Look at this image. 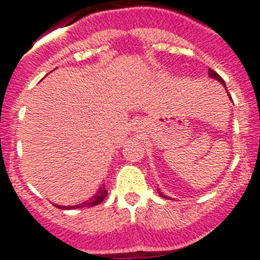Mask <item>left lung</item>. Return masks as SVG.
I'll list each match as a JSON object with an SVG mask.
<instances>
[{
	"label": "left lung",
	"mask_w": 260,
	"mask_h": 260,
	"mask_svg": "<svg viewBox=\"0 0 260 260\" xmlns=\"http://www.w3.org/2000/svg\"><path fill=\"white\" fill-rule=\"evenodd\" d=\"M208 75H210L211 78H213V79H216V80H219L220 83L222 84V86L225 87V82H224V79H222L221 77H220L219 74H217V73H216V71H213V70H211V69H208ZM225 88H226V87H225ZM158 191V190H157ZM158 194H160V197H164V198H167V197H165V195H162L161 192L158 191Z\"/></svg>",
	"instance_id": "8db88e82"
}]
</instances>
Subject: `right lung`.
<instances>
[{
    "instance_id": "add662e5",
    "label": "right lung",
    "mask_w": 260,
    "mask_h": 260,
    "mask_svg": "<svg viewBox=\"0 0 260 260\" xmlns=\"http://www.w3.org/2000/svg\"><path fill=\"white\" fill-rule=\"evenodd\" d=\"M107 194H108V191L105 190V186L103 185L102 187H100V190H99V191L93 195V198H91L89 201L84 202V203L78 204V206H73V207H62V206H56V207L61 208V210H73V208H80V207H88V208L93 207V206H98V204L102 203V202L107 198Z\"/></svg>"
}]
</instances>
